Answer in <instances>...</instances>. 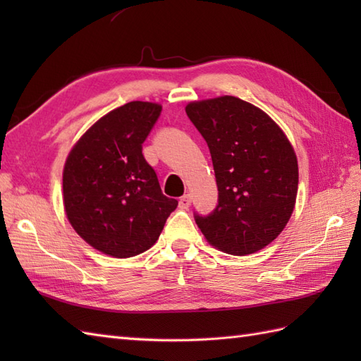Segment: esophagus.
Here are the masks:
<instances>
[{
  "instance_id": "1",
  "label": "esophagus",
  "mask_w": 361,
  "mask_h": 361,
  "mask_svg": "<svg viewBox=\"0 0 361 361\" xmlns=\"http://www.w3.org/2000/svg\"><path fill=\"white\" fill-rule=\"evenodd\" d=\"M190 195L189 194H186V195H183L181 198H180V202H178V204H180V209H189V206H190Z\"/></svg>"
}]
</instances>
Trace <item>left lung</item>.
I'll list each match as a JSON object with an SVG mask.
<instances>
[{"label": "left lung", "mask_w": 361, "mask_h": 361, "mask_svg": "<svg viewBox=\"0 0 361 361\" xmlns=\"http://www.w3.org/2000/svg\"><path fill=\"white\" fill-rule=\"evenodd\" d=\"M208 142L219 204L195 216L204 239L228 255L248 256L270 245L293 214L298 159L282 128L259 106L235 96L186 105Z\"/></svg>", "instance_id": "obj_1"}]
</instances>
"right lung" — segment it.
<instances>
[{"label": "right lung", "instance_id": "right-lung-1", "mask_svg": "<svg viewBox=\"0 0 361 361\" xmlns=\"http://www.w3.org/2000/svg\"><path fill=\"white\" fill-rule=\"evenodd\" d=\"M161 106L133 101L97 119L63 167V206L74 231L94 250L126 259L152 248L178 202L163 195L142 142Z\"/></svg>", "mask_w": 361, "mask_h": 361}]
</instances>
